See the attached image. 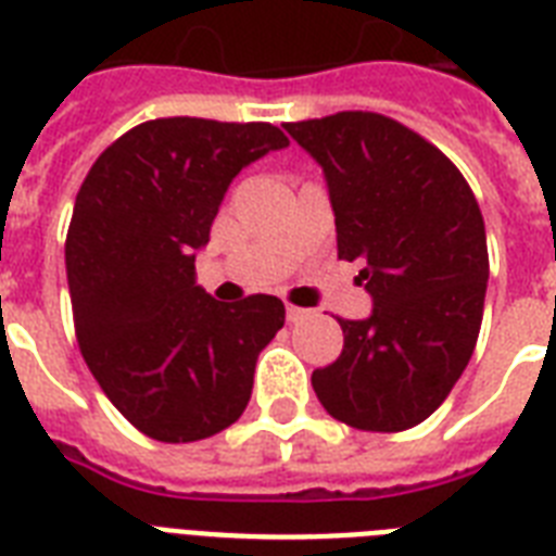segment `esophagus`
I'll list each match as a JSON object with an SVG mask.
<instances>
[{
    "instance_id": "34e87169",
    "label": "esophagus",
    "mask_w": 556,
    "mask_h": 556,
    "mask_svg": "<svg viewBox=\"0 0 556 556\" xmlns=\"http://www.w3.org/2000/svg\"><path fill=\"white\" fill-rule=\"evenodd\" d=\"M286 314H288V323H300L303 317H308L312 312H308V308H296V305H288Z\"/></svg>"
}]
</instances>
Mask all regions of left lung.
<instances>
[{"label":"left lung","instance_id":"1","mask_svg":"<svg viewBox=\"0 0 556 556\" xmlns=\"http://www.w3.org/2000/svg\"><path fill=\"white\" fill-rule=\"evenodd\" d=\"M329 181L338 256L357 262L366 320H340L343 352L312 387L338 421L371 432L430 418L462 378L482 329L488 239L453 161L378 112L286 124Z\"/></svg>","mask_w":556,"mask_h":556}]
</instances>
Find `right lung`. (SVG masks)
I'll list each match as a JSON object with an SVG mask.
<instances>
[{
	"label": "right lung",
	"mask_w": 556,
	"mask_h": 556,
	"mask_svg": "<svg viewBox=\"0 0 556 556\" xmlns=\"http://www.w3.org/2000/svg\"><path fill=\"white\" fill-rule=\"evenodd\" d=\"M282 147L270 124L159 117L100 152L77 192L65 236L74 334L117 413L150 439H210L251 401L286 305L213 300L195 286V251L239 169Z\"/></svg>",
	"instance_id": "obj_1"
}]
</instances>
